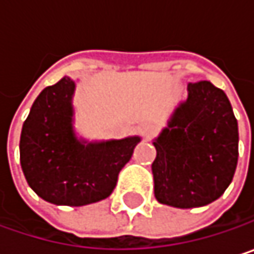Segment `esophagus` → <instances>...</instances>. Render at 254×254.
Listing matches in <instances>:
<instances>
[{"label":"esophagus","mask_w":254,"mask_h":254,"mask_svg":"<svg viewBox=\"0 0 254 254\" xmlns=\"http://www.w3.org/2000/svg\"><path fill=\"white\" fill-rule=\"evenodd\" d=\"M138 132H139L142 136H147V135H150V133L153 132V127H151L150 124H141V125L138 127Z\"/></svg>","instance_id":"obj_1"}]
</instances>
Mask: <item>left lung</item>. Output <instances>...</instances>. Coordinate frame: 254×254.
I'll list each match as a JSON object with an SVG mask.
<instances>
[{"label": "left lung", "instance_id": "1", "mask_svg": "<svg viewBox=\"0 0 254 254\" xmlns=\"http://www.w3.org/2000/svg\"><path fill=\"white\" fill-rule=\"evenodd\" d=\"M187 89L188 98L153 141L151 165L157 201L179 209L219 198L238 162V124L227 94L209 80Z\"/></svg>", "mask_w": 254, "mask_h": 254}]
</instances>
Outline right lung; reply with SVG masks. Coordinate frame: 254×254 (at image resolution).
Masks as SVG:
<instances>
[{
  "mask_svg": "<svg viewBox=\"0 0 254 254\" xmlns=\"http://www.w3.org/2000/svg\"><path fill=\"white\" fill-rule=\"evenodd\" d=\"M76 83L64 76L30 107L20 135V165L29 187L45 201L85 206L107 198L139 136L88 142L73 130Z\"/></svg>",
  "mask_w": 254,
  "mask_h": 254,
  "instance_id": "1",
  "label": "right lung"
}]
</instances>
